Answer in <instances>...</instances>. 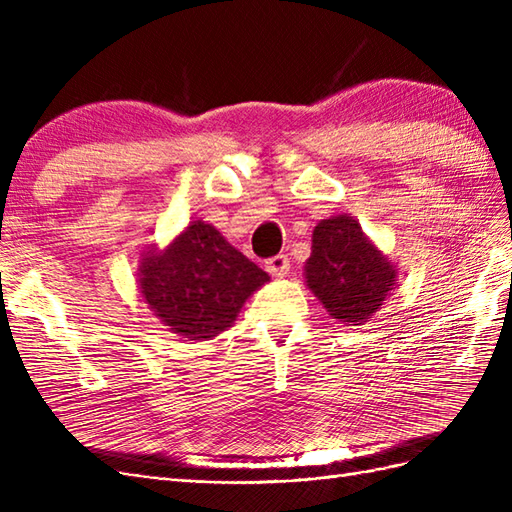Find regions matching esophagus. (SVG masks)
Instances as JSON below:
<instances>
[{
    "mask_svg": "<svg viewBox=\"0 0 512 512\" xmlns=\"http://www.w3.org/2000/svg\"><path fill=\"white\" fill-rule=\"evenodd\" d=\"M265 269H267L273 277H284V275H288V271H290V258H288L286 254H277V256H273V258H269V260L265 262Z\"/></svg>",
    "mask_w": 512,
    "mask_h": 512,
    "instance_id": "34e87169",
    "label": "esophagus"
}]
</instances>
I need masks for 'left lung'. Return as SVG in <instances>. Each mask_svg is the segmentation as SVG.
I'll return each mask as SVG.
<instances>
[{
  "label": "left lung",
  "instance_id": "left-lung-1",
  "mask_svg": "<svg viewBox=\"0 0 512 512\" xmlns=\"http://www.w3.org/2000/svg\"><path fill=\"white\" fill-rule=\"evenodd\" d=\"M303 275L329 316L346 327L365 324L399 284L395 262L346 213L316 224Z\"/></svg>",
  "mask_w": 512,
  "mask_h": 512
}]
</instances>
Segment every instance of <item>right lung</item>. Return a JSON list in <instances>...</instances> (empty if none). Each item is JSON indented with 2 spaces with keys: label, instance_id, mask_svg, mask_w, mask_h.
<instances>
[{
  "label": "right lung",
  "instance_id": "obj_1",
  "mask_svg": "<svg viewBox=\"0 0 512 512\" xmlns=\"http://www.w3.org/2000/svg\"><path fill=\"white\" fill-rule=\"evenodd\" d=\"M136 277L153 316L185 342L232 327L245 301L271 280L203 220L190 222L164 250L147 247Z\"/></svg>",
  "mask_w": 512,
  "mask_h": 512
}]
</instances>
